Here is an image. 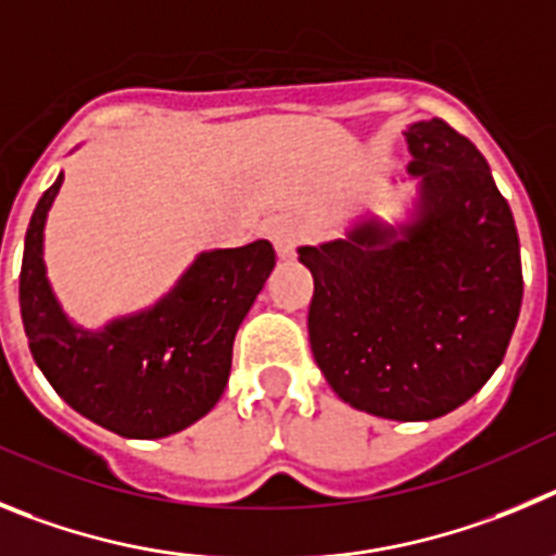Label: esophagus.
I'll list each match as a JSON object with an SVG mask.
<instances>
[{"label": "esophagus", "instance_id": "1", "mask_svg": "<svg viewBox=\"0 0 556 556\" xmlns=\"http://www.w3.org/2000/svg\"><path fill=\"white\" fill-rule=\"evenodd\" d=\"M268 238H271L274 249H277L282 257L293 254V249L304 241V229L302 224L293 222V218H274L268 224Z\"/></svg>", "mask_w": 556, "mask_h": 556}]
</instances>
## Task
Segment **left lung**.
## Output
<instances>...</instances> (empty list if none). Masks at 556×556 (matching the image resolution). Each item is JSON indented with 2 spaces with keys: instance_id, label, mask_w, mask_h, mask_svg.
Returning <instances> with one entry per match:
<instances>
[{
  "instance_id": "1",
  "label": "left lung",
  "mask_w": 556,
  "mask_h": 556,
  "mask_svg": "<svg viewBox=\"0 0 556 556\" xmlns=\"http://www.w3.org/2000/svg\"><path fill=\"white\" fill-rule=\"evenodd\" d=\"M407 222L365 216L299 247L313 357L346 404L390 421L452 413L502 365L521 313V247L488 160L443 118L409 124Z\"/></svg>"
}]
</instances>
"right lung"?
<instances>
[{
	"mask_svg": "<svg viewBox=\"0 0 556 556\" xmlns=\"http://www.w3.org/2000/svg\"><path fill=\"white\" fill-rule=\"evenodd\" d=\"M63 174L41 197L24 238L22 302L29 352L58 396L122 438H166L216 407L232 368L235 332L271 277L268 241L202 252L166 296L102 329L63 313L43 263V227Z\"/></svg>",
	"mask_w": 556,
	"mask_h": 556,
	"instance_id": "add662e5",
	"label": "right lung"
}]
</instances>
